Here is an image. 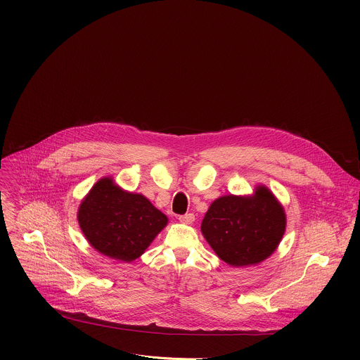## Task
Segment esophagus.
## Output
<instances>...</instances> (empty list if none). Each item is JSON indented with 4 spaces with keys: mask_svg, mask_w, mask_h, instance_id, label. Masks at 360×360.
Wrapping results in <instances>:
<instances>
[{
    "mask_svg": "<svg viewBox=\"0 0 360 360\" xmlns=\"http://www.w3.org/2000/svg\"><path fill=\"white\" fill-rule=\"evenodd\" d=\"M178 219H179L182 224L189 225V224H192V222L195 221V215H193V214H185V215H181Z\"/></svg>",
    "mask_w": 360,
    "mask_h": 360,
    "instance_id": "esophagus-1",
    "label": "esophagus"
}]
</instances>
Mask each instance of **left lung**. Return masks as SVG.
<instances>
[{
    "label": "left lung",
    "instance_id": "1",
    "mask_svg": "<svg viewBox=\"0 0 360 360\" xmlns=\"http://www.w3.org/2000/svg\"><path fill=\"white\" fill-rule=\"evenodd\" d=\"M286 226L283 208L269 189L259 186L250 198L226 195L205 215L200 231L222 261L246 266L266 259L278 248Z\"/></svg>",
    "mask_w": 360,
    "mask_h": 360
}]
</instances>
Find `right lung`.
I'll list each match as a JSON object with an SVG mask.
<instances>
[{
  "label": "right lung",
  "instance_id": "right-lung-1",
  "mask_svg": "<svg viewBox=\"0 0 360 360\" xmlns=\"http://www.w3.org/2000/svg\"><path fill=\"white\" fill-rule=\"evenodd\" d=\"M79 226L99 253L121 262H132L164 229L168 218L139 193L98 181L79 205Z\"/></svg>",
  "mask_w": 360,
  "mask_h": 360
}]
</instances>
